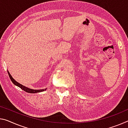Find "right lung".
<instances>
[{"instance_id": "add662e5", "label": "right lung", "mask_w": 128, "mask_h": 128, "mask_svg": "<svg viewBox=\"0 0 128 128\" xmlns=\"http://www.w3.org/2000/svg\"><path fill=\"white\" fill-rule=\"evenodd\" d=\"M8 75L10 76V78L11 79V82H12L15 85V86H19V88H20L22 89V90H23L26 91V92H27L28 93H38V92H42V91L46 90V89H44V90H32V89H30L29 88H27V87H26L25 86H23V85L20 84V83H19L18 82H17L16 81H15L14 80V78L12 77V76L11 75V74H10V72H8Z\"/></svg>"}]
</instances>
